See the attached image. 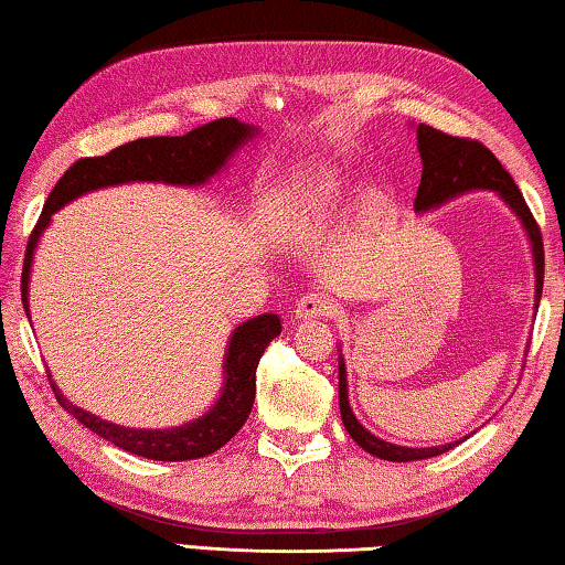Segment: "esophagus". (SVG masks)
Wrapping results in <instances>:
<instances>
[{"label":"esophagus","instance_id":"esophagus-1","mask_svg":"<svg viewBox=\"0 0 565 565\" xmlns=\"http://www.w3.org/2000/svg\"><path fill=\"white\" fill-rule=\"evenodd\" d=\"M335 310V302H332L328 295L322 292H305L295 302V318L300 320H312V318H326Z\"/></svg>","mask_w":565,"mask_h":565}]
</instances>
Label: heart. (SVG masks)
<instances>
[{
  "mask_svg": "<svg viewBox=\"0 0 565 565\" xmlns=\"http://www.w3.org/2000/svg\"><path fill=\"white\" fill-rule=\"evenodd\" d=\"M340 192H343V182H340L338 174H322V178H318L295 200V205L300 210H322L332 200H338Z\"/></svg>",
  "mask_w": 565,
  "mask_h": 565,
  "instance_id": "1",
  "label": "heart"
}]
</instances>
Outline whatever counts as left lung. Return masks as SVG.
Instances as JSON below:
<instances>
[{"label":"left lung","instance_id":"obj_1","mask_svg":"<svg viewBox=\"0 0 565 565\" xmlns=\"http://www.w3.org/2000/svg\"><path fill=\"white\" fill-rule=\"evenodd\" d=\"M418 152L423 162L420 174V188L415 195V210L425 212L433 207H440L443 202H448L458 195L473 190H493L498 192L508 207L515 212V217L523 222L525 235L531 239L533 249V265H535V308H539L541 292H543V239L541 227L535 225L529 205L521 195V190L515 188L511 174L498 162V157L488 150L486 145L478 140H468V137H452L440 132V129L430 125H418ZM338 401H340V415H343V425L360 448L373 452L375 458L393 460V463H408V460H423V458H436L440 452L456 448L458 443H446V446H433V448H405L395 446L377 438L367 428L360 425L355 418L353 408L348 401V375H345V360L340 355L338 360Z\"/></svg>","mask_w":565,"mask_h":565}]
</instances>
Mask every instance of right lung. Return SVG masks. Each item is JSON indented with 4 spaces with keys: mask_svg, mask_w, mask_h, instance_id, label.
I'll use <instances>...</instances> for the list:
<instances>
[{
    "mask_svg": "<svg viewBox=\"0 0 565 565\" xmlns=\"http://www.w3.org/2000/svg\"><path fill=\"white\" fill-rule=\"evenodd\" d=\"M255 135L257 127L239 122L235 117H222L215 122L195 127L182 137H145V140L119 145L117 150L102 157H82L74 162L54 184L32 230L30 243H26L22 267V302L26 318H30L26 292H30L32 257L54 212L85 195V192L113 188V184L122 182H168L184 184V188L205 184ZM280 318L275 312H265V316H257L235 328L227 343L225 363H222L225 385H222L217 403L205 415L180 425V428L137 430L102 420L70 403L57 383H52V375L47 377L62 408L74 415V420H79L85 428L97 433L99 438L115 443L117 448L150 460H172V463L174 460H195L220 450L245 425L255 403L257 363H260L265 348L280 335Z\"/></svg>",
    "mask_w": 565,
    "mask_h": 565,
    "instance_id": "right-lung-1",
    "label": "right lung"
}]
</instances>
